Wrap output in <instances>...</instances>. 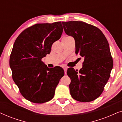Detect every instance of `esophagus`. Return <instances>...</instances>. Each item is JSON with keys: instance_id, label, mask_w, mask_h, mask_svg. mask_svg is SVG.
Here are the masks:
<instances>
[{"instance_id": "esophagus-1", "label": "esophagus", "mask_w": 122, "mask_h": 122, "mask_svg": "<svg viewBox=\"0 0 122 122\" xmlns=\"http://www.w3.org/2000/svg\"><path fill=\"white\" fill-rule=\"evenodd\" d=\"M63 69H64V73H65V74H66V71H67V68H66V67H64V68H63Z\"/></svg>"}]
</instances>
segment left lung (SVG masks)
<instances>
[{
    "mask_svg": "<svg viewBox=\"0 0 122 122\" xmlns=\"http://www.w3.org/2000/svg\"><path fill=\"white\" fill-rule=\"evenodd\" d=\"M62 24L65 33L74 38L76 53L84 58L79 71L68 68L70 93L77 101L92 102L104 91L113 66L107 39L99 28L83 21H63Z\"/></svg>",
    "mask_w": 122,
    "mask_h": 122,
    "instance_id": "8db88e82",
    "label": "left lung"
}]
</instances>
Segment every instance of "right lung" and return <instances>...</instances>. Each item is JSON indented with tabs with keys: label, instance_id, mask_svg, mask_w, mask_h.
Listing matches in <instances>:
<instances>
[{
	"label": "right lung",
	"instance_id": "right-lung-1",
	"mask_svg": "<svg viewBox=\"0 0 122 122\" xmlns=\"http://www.w3.org/2000/svg\"><path fill=\"white\" fill-rule=\"evenodd\" d=\"M63 29L61 21L36 24L23 30L15 41L9 59L12 78L23 97L31 102L51 101L64 76L63 68H49L41 61L60 39Z\"/></svg>",
	"mask_w": 122,
	"mask_h": 122
}]
</instances>
